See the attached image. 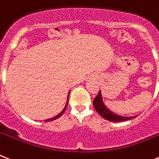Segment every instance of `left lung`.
Instances as JSON below:
<instances>
[{
  "label": "left lung",
  "mask_w": 159,
  "mask_h": 159,
  "mask_svg": "<svg viewBox=\"0 0 159 159\" xmlns=\"http://www.w3.org/2000/svg\"><path fill=\"white\" fill-rule=\"evenodd\" d=\"M93 106L96 112H98L100 116H102L103 118L106 119L109 121L112 122H120V121H125V120H129L135 118L137 116H124L117 115L114 112H112L110 109H108L106 107V105L104 104L103 101V97L101 92H99L98 95L96 96V98L93 100Z\"/></svg>",
  "instance_id": "1"
}]
</instances>
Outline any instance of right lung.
Instances as JSON below:
<instances>
[{"mask_svg":"<svg viewBox=\"0 0 159 159\" xmlns=\"http://www.w3.org/2000/svg\"><path fill=\"white\" fill-rule=\"evenodd\" d=\"M69 94H70V91H69L68 94H67V99H66V104H65L64 108H63V111H62V112H61L60 113H59V114H58V115H56V116H54V117H52V118H48V119H47V120H45L44 121H47H47H51V120H55V119L59 118V116H62V115H63V113L65 112V110H66V107H67V104H68Z\"/></svg>","mask_w":159,"mask_h":159,"instance_id":"add662e5","label":"right lung"}]
</instances>
